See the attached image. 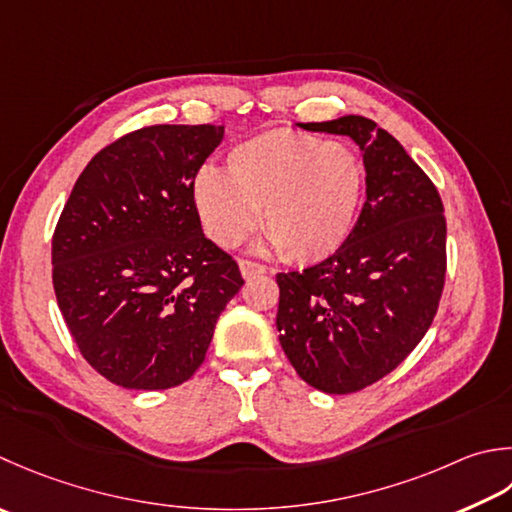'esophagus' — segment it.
Returning <instances> with one entry per match:
<instances>
[{
    "label": "esophagus",
    "instance_id": "34e87169",
    "mask_svg": "<svg viewBox=\"0 0 512 512\" xmlns=\"http://www.w3.org/2000/svg\"><path fill=\"white\" fill-rule=\"evenodd\" d=\"M239 270H242V275L246 279H250V277H255V275L268 273V266L259 264V262H253V259H239Z\"/></svg>",
    "mask_w": 512,
    "mask_h": 512
}]
</instances>
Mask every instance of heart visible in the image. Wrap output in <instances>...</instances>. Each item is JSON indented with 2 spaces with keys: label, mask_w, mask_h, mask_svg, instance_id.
<instances>
[{
  "label": "heart",
  "mask_w": 512,
  "mask_h": 512,
  "mask_svg": "<svg viewBox=\"0 0 512 512\" xmlns=\"http://www.w3.org/2000/svg\"><path fill=\"white\" fill-rule=\"evenodd\" d=\"M224 164V173L202 168L193 182V206L217 246L246 242L259 210L268 246L290 262H322L344 246L364 186V168L348 148L273 128L230 148Z\"/></svg>",
  "instance_id": "b5f03b06"
}]
</instances>
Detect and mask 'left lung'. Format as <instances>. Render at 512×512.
Wrapping results in <instances>:
<instances>
[{"instance_id":"left-lung-1","label":"left lung","mask_w":512,"mask_h":512,"mask_svg":"<svg viewBox=\"0 0 512 512\" xmlns=\"http://www.w3.org/2000/svg\"><path fill=\"white\" fill-rule=\"evenodd\" d=\"M362 148L366 202L344 246L302 273H279L277 330L297 375L322 393L379 382L413 353L446 277V217L435 184L373 119L299 124Z\"/></svg>"}]
</instances>
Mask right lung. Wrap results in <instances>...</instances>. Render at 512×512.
<instances>
[{"mask_svg":"<svg viewBox=\"0 0 512 512\" xmlns=\"http://www.w3.org/2000/svg\"><path fill=\"white\" fill-rule=\"evenodd\" d=\"M224 126L133 130L90 159L53 235V288L79 353L122 388L166 390L202 366L244 286L204 235L193 182Z\"/></svg>","mask_w":512,"mask_h":512,"instance_id":"right-lung-1","label":"right lung"}]
</instances>
